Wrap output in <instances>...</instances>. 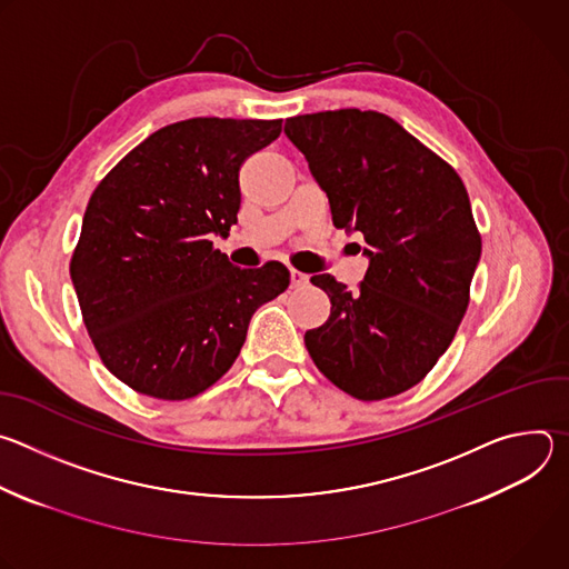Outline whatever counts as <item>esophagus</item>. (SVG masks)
<instances>
[{"instance_id":"obj_1","label":"esophagus","mask_w":569,"mask_h":569,"mask_svg":"<svg viewBox=\"0 0 569 569\" xmlns=\"http://www.w3.org/2000/svg\"><path fill=\"white\" fill-rule=\"evenodd\" d=\"M290 283H292V288H299V286H306L308 283V274H303V272H299V270H290Z\"/></svg>"}]
</instances>
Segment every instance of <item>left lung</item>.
<instances>
[{
    "label": "left lung",
    "mask_w": 569,
    "mask_h": 569,
    "mask_svg": "<svg viewBox=\"0 0 569 569\" xmlns=\"http://www.w3.org/2000/svg\"><path fill=\"white\" fill-rule=\"evenodd\" d=\"M329 198L338 229L365 236L369 268L358 290L331 274L310 281L331 315L306 349L336 387L382 400L419 385L450 347L470 301L481 236L457 171L373 110L286 119Z\"/></svg>",
    "instance_id": "8db88e82"
}]
</instances>
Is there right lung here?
Returning <instances> with one entry per match:
<instances>
[{
  "label": "right lung",
  "mask_w": 569,
  "mask_h": 569,
  "mask_svg": "<svg viewBox=\"0 0 569 569\" xmlns=\"http://www.w3.org/2000/svg\"><path fill=\"white\" fill-rule=\"evenodd\" d=\"M281 119L198 117L152 132L94 189L69 261L101 362L130 389L187 400L218 382L254 310L279 297V261L240 270L213 250L240 207L238 171Z\"/></svg>",
  "instance_id": "right-lung-1"
}]
</instances>
